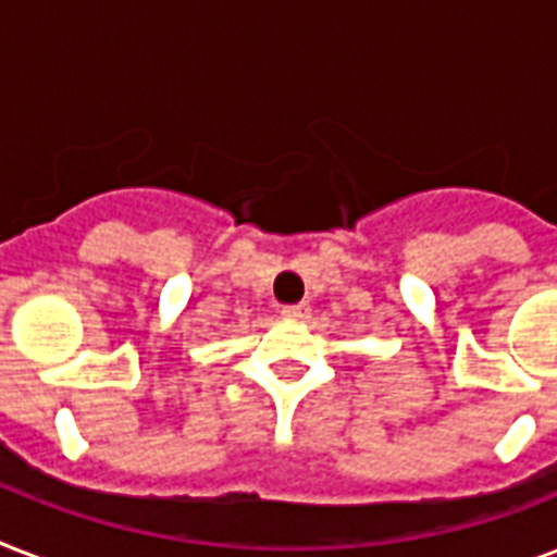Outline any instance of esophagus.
<instances>
[{
    "mask_svg": "<svg viewBox=\"0 0 557 557\" xmlns=\"http://www.w3.org/2000/svg\"><path fill=\"white\" fill-rule=\"evenodd\" d=\"M283 314H286V318H295V321H304V318H309V304L283 306Z\"/></svg>",
    "mask_w": 557,
    "mask_h": 557,
    "instance_id": "esophagus-1",
    "label": "esophagus"
}]
</instances>
